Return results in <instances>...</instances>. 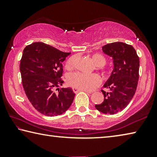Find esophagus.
<instances>
[{
    "label": "esophagus",
    "instance_id": "1",
    "mask_svg": "<svg viewBox=\"0 0 157 157\" xmlns=\"http://www.w3.org/2000/svg\"><path fill=\"white\" fill-rule=\"evenodd\" d=\"M72 90H73V92H74L75 93H78V92H81V91H82V92H87V93H91V92H90V91L80 90V89H78V88H76V87H72Z\"/></svg>",
    "mask_w": 157,
    "mask_h": 157
}]
</instances>
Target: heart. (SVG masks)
Returning a JSON list of instances; mask_svg holds the SVG:
<instances>
[{
  "mask_svg": "<svg viewBox=\"0 0 157 157\" xmlns=\"http://www.w3.org/2000/svg\"><path fill=\"white\" fill-rule=\"evenodd\" d=\"M77 57L72 56L67 60L66 67L72 68L74 66ZM92 59L94 64L97 65V69L106 72V67L104 65L106 63V58L104 55L100 53H95L92 56ZM67 82L70 85L80 90L92 91L100 85L101 82V78L97 74H85L82 72H75L69 74L67 78Z\"/></svg>",
  "mask_w": 157,
  "mask_h": 157,
  "instance_id": "obj_1",
  "label": "heart"
}]
</instances>
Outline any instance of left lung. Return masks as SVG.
Masks as SVG:
<instances>
[{"mask_svg":"<svg viewBox=\"0 0 157 157\" xmlns=\"http://www.w3.org/2000/svg\"><path fill=\"white\" fill-rule=\"evenodd\" d=\"M102 51L113 58V70L104 87V100L96 109L106 114H116L128 106L136 92L139 79L140 59L135 49L123 42H113L102 47Z\"/></svg>","mask_w":157,"mask_h":157,"instance_id":"left-lung-1","label":"left lung"}]
</instances>
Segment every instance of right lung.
Masks as SVG:
<instances>
[{"label": "right lung", "instance_id": "right-lung-1", "mask_svg": "<svg viewBox=\"0 0 157 157\" xmlns=\"http://www.w3.org/2000/svg\"><path fill=\"white\" fill-rule=\"evenodd\" d=\"M70 53L43 42L32 43L23 51L20 67L23 88L32 106L43 115H61L73 101L75 94L71 88L58 89L63 83L62 63Z\"/></svg>", "mask_w": 157, "mask_h": 157}]
</instances>
